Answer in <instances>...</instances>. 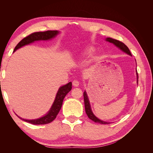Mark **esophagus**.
I'll return each instance as SVG.
<instances>
[{
	"label": "esophagus",
	"mask_w": 153,
	"mask_h": 153,
	"mask_svg": "<svg viewBox=\"0 0 153 153\" xmlns=\"http://www.w3.org/2000/svg\"><path fill=\"white\" fill-rule=\"evenodd\" d=\"M73 85L75 87H78L79 85V82L78 80H73Z\"/></svg>",
	"instance_id": "1"
}]
</instances>
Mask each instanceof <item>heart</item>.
I'll list each match as a JSON object with an SVG mask.
<instances>
[{
    "instance_id": "1",
    "label": "heart",
    "mask_w": 153,
    "mask_h": 153,
    "mask_svg": "<svg viewBox=\"0 0 153 153\" xmlns=\"http://www.w3.org/2000/svg\"><path fill=\"white\" fill-rule=\"evenodd\" d=\"M94 49L93 48H87L86 50V53L89 54V55L92 54L94 52Z\"/></svg>"
}]
</instances>
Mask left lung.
Returning a JSON list of instances; mask_svg holds the SVG:
<instances>
[{"instance_id":"1","label":"left lung","mask_w":153,"mask_h":153,"mask_svg":"<svg viewBox=\"0 0 153 153\" xmlns=\"http://www.w3.org/2000/svg\"><path fill=\"white\" fill-rule=\"evenodd\" d=\"M106 41H108L109 43H113L115 47H117V48H119L120 50H121L123 52H124V53H127L128 55H131V53L130 52V51H129V48H128L127 46L126 45H124L123 43L121 42L120 41L116 40V39H112L111 38H107L105 39ZM136 75H137V82L138 84V73H137V71L136 70ZM84 104H85V112L87 115L88 117H89L90 119H91L92 121H93L95 123H98L100 124H110L111 123L110 122H106V121H103L102 120H100V119H98L97 117L95 116V115L93 114L91 109V104L89 102V98H88L87 94V92L85 91L84 92Z\"/></svg>"}]
</instances>
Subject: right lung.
<instances>
[{"label": "right lung", "instance_id": "add662e5", "mask_svg": "<svg viewBox=\"0 0 153 153\" xmlns=\"http://www.w3.org/2000/svg\"><path fill=\"white\" fill-rule=\"evenodd\" d=\"M59 34V31L58 30H47L45 32H34V33L29 35L28 36L25 37V38L21 40L15 47L13 52H15L16 50L24 47L25 45H27L34 43V41H47L52 39V38H54L55 36H57ZM71 82H69L68 84L59 87V89L57 92L56 96H55V100L52 106H51L50 110L47 112V114H46L43 117L36 119H25L21 118L16 114V115L20 119L23 120V121L35 125L46 124L52 122L53 120L56 118L58 113L59 112L60 110H61L62 107L64 98H65V96L68 92L71 90Z\"/></svg>", "mask_w": 153, "mask_h": 153}]
</instances>
